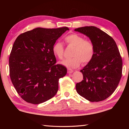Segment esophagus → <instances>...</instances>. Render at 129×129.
I'll return each mask as SVG.
<instances>
[{
    "mask_svg": "<svg viewBox=\"0 0 129 129\" xmlns=\"http://www.w3.org/2000/svg\"><path fill=\"white\" fill-rule=\"evenodd\" d=\"M73 72V70L71 69H68V74H72Z\"/></svg>",
    "mask_w": 129,
    "mask_h": 129,
    "instance_id": "1",
    "label": "esophagus"
}]
</instances>
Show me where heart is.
<instances>
[{"instance_id":"obj_1","label":"heart","mask_w":129,"mask_h":129,"mask_svg":"<svg viewBox=\"0 0 129 129\" xmlns=\"http://www.w3.org/2000/svg\"><path fill=\"white\" fill-rule=\"evenodd\" d=\"M64 40L68 45L73 46L71 58L63 60L61 64L69 68L79 67L83 62L87 64L92 59L94 56L95 47L93 43L90 40L84 39L83 37L77 34H71L67 35ZM53 53L59 59H63L64 55V48L60 42L55 43L52 48Z\"/></svg>"}]
</instances>
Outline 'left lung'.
I'll return each mask as SVG.
<instances>
[{"instance_id":"left-lung-1","label":"left lung","mask_w":129,"mask_h":129,"mask_svg":"<svg viewBox=\"0 0 129 129\" xmlns=\"http://www.w3.org/2000/svg\"><path fill=\"white\" fill-rule=\"evenodd\" d=\"M75 31L88 37L95 47L92 59L80 70L83 80L76 84V91L91 102L103 101L113 94L122 76L118 48L113 38L95 26L81 27Z\"/></svg>"}]
</instances>
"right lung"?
<instances>
[{
    "instance_id": "right-lung-1",
    "label": "right lung",
    "mask_w": 129,
    "mask_h": 129,
    "mask_svg": "<svg viewBox=\"0 0 129 129\" xmlns=\"http://www.w3.org/2000/svg\"><path fill=\"white\" fill-rule=\"evenodd\" d=\"M69 29L37 28L21 34L10 54L9 75L19 96L26 102L39 104L54 97L59 80L67 69L56 60L52 48Z\"/></svg>"
}]
</instances>
